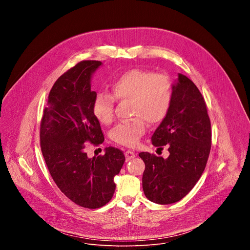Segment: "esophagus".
I'll return each mask as SVG.
<instances>
[{"label":"esophagus","instance_id":"obj_1","mask_svg":"<svg viewBox=\"0 0 250 250\" xmlns=\"http://www.w3.org/2000/svg\"><path fill=\"white\" fill-rule=\"evenodd\" d=\"M125 155L126 160H130V159H132V158H134V157L136 156V153L133 152V151H131V150H126V151L125 152Z\"/></svg>","mask_w":250,"mask_h":250}]
</instances>
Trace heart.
<instances>
[{
	"mask_svg": "<svg viewBox=\"0 0 250 250\" xmlns=\"http://www.w3.org/2000/svg\"><path fill=\"white\" fill-rule=\"evenodd\" d=\"M111 94L100 93L93 104L97 120L110 125L115 118V98L130 101L133 119L118 124L112 130L116 144L127 147L135 146L146 132L147 123L157 125L169 114L174 98V84L165 74H155L150 70L130 69L111 84Z\"/></svg>",
	"mask_w": 250,
	"mask_h": 250,
	"instance_id": "obj_1",
	"label": "heart"
}]
</instances>
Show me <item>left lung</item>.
Listing matches in <instances>:
<instances>
[{
	"label": "left lung",
	"instance_id": "obj_1",
	"mask_svg": "<svg viewBox=\"0 0 250 250\" xmlns=\"http://www.w3.org/2000/svg\"><path fill=\"white\" fill-rule=\"evenodd\" d=\"M158 148L167 146L169 156L140 152L146 164L142 188L146 197L168 205L183 199L202 176L210 151L211 128L208 108L197 86L179 74L167 117L151 137Z\"/></svg>",
	"mask_w": 250,
	"mask_h": 250
}]
</instances>
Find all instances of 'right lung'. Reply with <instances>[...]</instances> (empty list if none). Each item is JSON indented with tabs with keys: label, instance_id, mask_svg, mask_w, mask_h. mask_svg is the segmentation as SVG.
Returning <instances> with one entry per match:
<instances>
[{
	"label": "right lung",
	"instance_id": "right-lung-1",
	"mask_svg": "<svg viewBox=\"0 0 250 250\" xmlns=\"http://www.w3.org/2000/svg\"><path fill=\"white\" fill-rule=\"evenodd\" d=\"M102 64L83 60L67 70L53 84L41 122V148L48 171L60 191L76 205L98 208L114 196V178L125 157L119 148H105L104 155L89 158L86 142L100 146L104 140L93 112L97 93L91 76Z\"/></svg>",
	"mask_w": 250,
	"mask_h": 250
}]
</instances>
